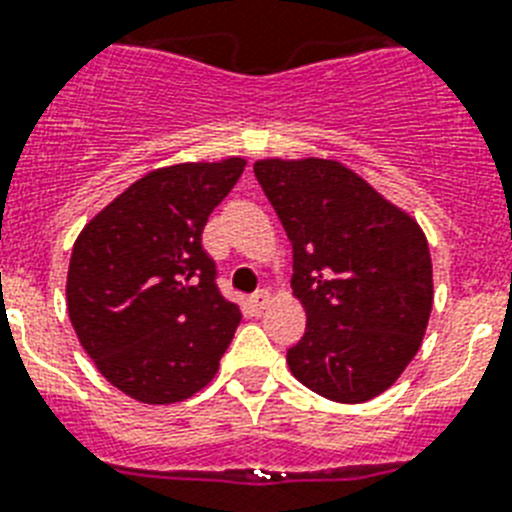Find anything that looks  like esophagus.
<instances>
[{
    "mask_svg": "<svg viewBox=\"0 0 512 512\" xmlns=\"http://www.w3.org/2000/svg\"><path fill=\"white\" fill-rule=\"evenodd\" d=\"M269 298H272V295H269V290H256V293L251 295V306L253 308H266V306H269Z\"/></svg>",
    "mask_w": 512,
    "mask_h": 512,
    "instance_id": "34e87169",
    "label": "esophagus"
}]
</instances>
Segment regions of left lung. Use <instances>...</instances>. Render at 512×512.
<instances>
[{"label": "left lung", "mask_w": 512, "mask_h": 512, "mask_svg": "<svg viewBox=\"0 0 512 512\" xmlns=\"http://www.w3.org/2000/svg\"><path fill=\"white\" fill-rule=\"evenodd\" d=\"M253 175L293 243L306 335L287 366L337 403L382 395L418 353L432 314L421 227L363 177L329 159H261Z\"/></svg>", "instance_id": "8db88e82"}]
</instances>
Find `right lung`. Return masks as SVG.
I'll return each mask as SVG.
<instances>
[{
  "instance_id": "obj_1",
  "label": "right lung",
  "mask_w": 512,
  "mask_h": 512,
  "mask_svg": "<svg viewBox=\"0 0 512 512\" xmlns=\"http://www.w3.org/2000/svg\"><path fill=\"white\" fill-rule=\"evenodd\" d=\"M243 167L232 156L149 172L75 240L67 314L96 369L133 400L177 403L217 374L240 308L219 293L201 235Z\"/></svg>"
}]
</instances>
